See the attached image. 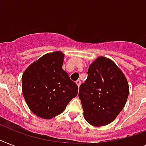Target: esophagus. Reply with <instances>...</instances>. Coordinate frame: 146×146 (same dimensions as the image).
Here are the masks:
<instances>
[{"label":"esophagus","mask_w":146,"mask_h":146,"mask_svg":"<svg viewBox=\"0 0 146 146\" xmlns=\"http://www.w3.org/2000/svg\"><path fill=\"white\" fill-rule=\"evenodd\" d=\"M76 85L78 86V87H80V84H81V81H80V80H77V81L76 82Z\"/></svg>","instance_id":"1"}]
</instances>
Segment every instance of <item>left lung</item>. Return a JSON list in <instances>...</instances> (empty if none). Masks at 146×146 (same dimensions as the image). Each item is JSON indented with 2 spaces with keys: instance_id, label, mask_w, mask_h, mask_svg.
Returning <instances> with one entry per match:
<instances>
[{
  "instance_id": "left-lung-1",
  "label": "left lung",
  "mask_w": 146,
  "mask_h": 146,
  "mask_svg": "<svg viewBox=\"0 0 146 146\" xmlns=\"http://www.w3.org/2000/svg\"><path fill=\"white\" fill-rule=\"evenodd\" d=\"M80 85L79 98L84 117L95 127L111 123L124 108L129 95L127 80L111 60L100 57L89 66Z\"/></svg>"
}]
</instances>
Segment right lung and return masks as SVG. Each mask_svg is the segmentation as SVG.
Here are the masks:
<instances>
[{"mask_svg": "<svg viewBox=\"0 0 146 146\" xmlns=\"http://www.w3.org/2000/svg\"><path fill=\"white\" fill-rule=\"evenodd\" d=\"M64 54L60 51L42 56L26 69L22 76L23 94L33 113L50 119L61 113L78 86L62 69Z\"/></svg>", "mask_w": 146, "mask_h": 146, "instance_id": "1", "label": "right lung"}]
</instances>
